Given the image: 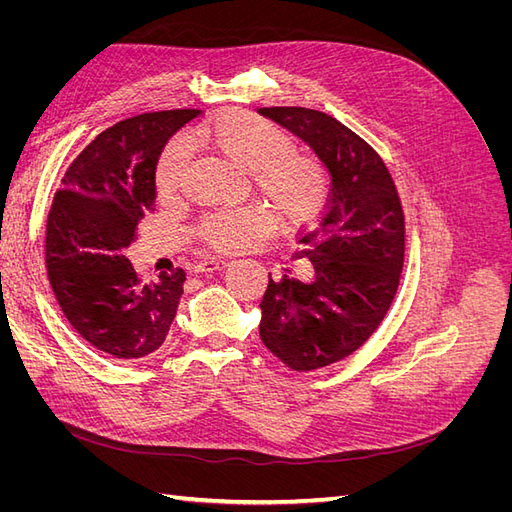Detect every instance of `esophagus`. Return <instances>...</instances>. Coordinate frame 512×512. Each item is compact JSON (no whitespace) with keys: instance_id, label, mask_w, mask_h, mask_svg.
<instances>
[{"instance_id":"1","label":"esophagus","mask_w":512,"mask_h":512,"mask_svg":"<svg viewBox=\"0 0 512 512\" xmlns=\"http://www.w3.org/2000/svg\"><path fill=\"white\" fill-rule=\"evenodd\" d=\"M228 265V260L226 258H218V256H207V258H203V260H198L196 265H194V271H198V273H203V271H220V269H224Z\"/></svg>"}]
</instances>
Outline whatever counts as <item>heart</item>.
<instances>
[{
    "label": "heart",
    "instance_id": "obj_1",
    "mask_svg": "<svg viewBox=\"0 0 512 512\" xmlns=\"http://www.w3.org/2000/svg\"><path fill=\"white\" fill-rule=\"evenodd\" d=\"M190 145H205L235 166L250 170L254 192L271 207L282 226L307 222L320 209L327 181L322 168L307 156L292 151L290 136L252 113L228 111L198 123L188 138L170 141L156 166L160 194L181 188ZM267 215L256 207L213 213L198 226V237L215 250H237L267 230Z\"/></svg>",
    "mask_w": 512,
    "mask_h": 512
}]
</instances>
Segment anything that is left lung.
Returning a JSON list of instances; mask_svg holds the SVG:
<instances>
[{"label":"left lung","mask_w":512,"mask_h":512,"mask_svg":"<svg viewBox=\"0 0 512 512\" xmlns=\"http://www.w3.org/2000/svg\"><path fill=\"white\" fill-rule=\"evenodd\" d=\"M329 168L331 194L320 218L299 230L294 258H307V282L282 275L262 297L260 339L294 371L346 359L371 337L395 299L404 269L406 224L382 158L335 117L303 106H267Z\"/></svg>","instance_id":"1"}]
</instances>
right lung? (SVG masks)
Segmentation results:
<instances>
[{
	"mask_svg": "<svg viewBox=\"0 0 512 512\" xmlns=\"http://www.w3.org/2000/svg\"><path fill=\"white\" fill-rule=\"evenodd\" d=\"M198 115L177 108L115 123L79 153L55 192L46 220L51 288L74 331L115 359L158 350L177 314L185 271L143 284L126 247L153 209L164 145Z\"/></svg>",
	"mask_w": 512,
	"mask_h": 512,
	"instance_id": "obj_1",
	"label": "right lung"
}]
</instances>
